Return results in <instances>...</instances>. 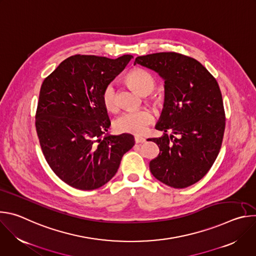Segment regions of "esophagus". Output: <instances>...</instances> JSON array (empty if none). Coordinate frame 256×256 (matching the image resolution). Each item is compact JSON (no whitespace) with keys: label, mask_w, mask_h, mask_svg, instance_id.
<instances>
[{"label":"esophagus","mask_w":256,"mask_h":256,"mask_svg":"<svg viewBox=\"0 0 256 256\" xmlns=\"http://www.w3.org/2000/svg\"><path fill=\"white\" fill-rule=\"evenodd\" d=\"M134 142H136V144H142V142H146V138H142V136H134Z\"/></svg>","instance_id":"34e87169"}]
</instances>
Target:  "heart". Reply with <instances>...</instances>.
I'll return each instance as SVG.
<instances>
[{
    "label": "heart",
    "mask_w": 256,
    "mask_h": 256,
    "mask_svg": "<svg viewBox=\"0 0 256 256\" xmlns=\"http://www.w3.org/2000/svg\"><path fill=\"white\" fill-rule=\"evenodd\" d=\"M130 84L142 95H148L156 88V79L147 70L142 68H132L126 76ZM101 99L105 108L109 112H116L118 109V91L114 82H109L102 90ZM154 105H160L163 97L160 94H154L151 97ZM154 122V114L149 109L126 112L120 116L114 124V130L122 134H132L136 136L144 134L148 126Z\"/></svg>",
    "instance_id": "b5f03b06"
}]
</instances>
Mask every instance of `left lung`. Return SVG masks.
Segmentation results:
<instances>
[{"instance_id": "obj_1", "label": "left lung", "mask_w": 256, "mask_h": 256, "mask_svg": "<svg viewBox=\"0 0 256 256\" xmlns=\"http://www.w3.org/2000/svg\"><path fill=\"white\" fill-rule=\"evenodd\" d=\"M136 64L165 80L164 108L156 126L164 134L150 140L160 149L150 170L168 186H190L208 172L221 150L226 116L220 87L200 62L181 54L142 56Z\"/></svg>"}]
</instances>
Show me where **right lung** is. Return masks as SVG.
Masks as SVG:
<instances>
[{
  "instance_id": "obj_1",
  "label": "right lung",
  "mask_w": 256,
  "mask_h": 256,
  "mask_svg": "<svg viewBox=\"0 0 256 256\" xmlns=\"http://www.w3.org/2000/svg\"><path fill=\"white\" fill-rule=\"evenodd\" d=\"M132 58L72 56L42 85L36 132L48 164L72 188H101L116 175L124 154L134 147L130 134L101 136L110 126L102 90Z\"/></svg>"
}]
</instances>
